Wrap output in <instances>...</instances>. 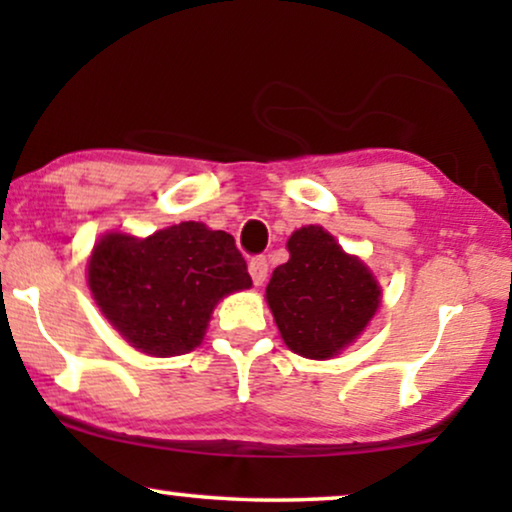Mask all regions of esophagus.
<instances>
[{
	"label": "esophagus",
	"mask_w": 512,
	"mask_h": 512,
	"mask_svg": "<svg viewBox=\"0 0 512 512\" xmlns=\"http://www.w3.org/2000/svg\"><path fill=\"white\" fill-rule=\"evenodd\" d=\"M249 275L254 279L256 286H261L265 279H268V258L265 256H254L249 261Z\"/></svg>",
	"instance_id": "34e87169"
}]
</instances>
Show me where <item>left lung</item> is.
Here are the masks:
<instances>
[{
	"label": "left lung",
	"instance_id": "1",
	"mask_svg": "<svg viewBox=\"0 0 512 512\" xmlns=\"http://www.w3.org/2000/svg\"><path fill=\"white\" fill-rule=\"evenodd\" d=\"M291 258L272 272L265 300L286 347L305 359H333L373 319L382 291L361 258L321 226L296 230Z\"/></svg>",
	"mask_w": 512,
	"mask_h": 512
}]
</instances>
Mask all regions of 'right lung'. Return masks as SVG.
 Returning a JSON list of instances; mask_svg holds the SVG:
<instances>
[{
    "mask_svg": "<svg viewBox=\"0 0 512 512\" xmlns=\"http://www.w3.org/2000/svg\"><path fill=\"white\" fill-rule=\"evenodd\" d=\"M88 286L109 324L149 356H179L202 342L216 303L249 289L233 235L184 221L144 240L107 233L88 261Z\"/></svg>",
    "mask_w": 512,
    "mask_h": 512,
    "instance_id": "right-lung-1",
    "label": "right lung"
}]
</instances>
